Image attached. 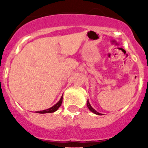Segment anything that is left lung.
Returning a JSON list of instances; mask_svg holds the SVG:
<instances>
[{"instance_id": "1", "label": "left lung", "mask_w": 148, "mask_h": 148, "mask_svg": "<svg viewBox=\"0 0 148 148\" xmlns=\"http://www.w3.org/2000/svg\"><path fill=\"white\" fill-rule=\"evenodd\" d=\"M86 106H87V107H88V108H89V110H90V111L92 112L95 113V114H98V115H100V114H101V113H99V112H97L96 110H95V109L92 108V106H91V104H90V103H89V100H87V102H86Z\"/></svg>"}]
</instances>
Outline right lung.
<instances>
[{"mask_svg": "<svg viewBox=\"0 0 148 148\" xmlns=\"http://www.w3.org/2000/svg\"><path fill=\"white\" fill-rule=\"evenodd\" d=\"M62 96H63V95H62ZM62 97H61L60 100H59V102L56 103V104H54L53 107H50V108L47 109V110H42V111H37V112H36L40 113V114H45V113H52V112H56V110H57L60 107V106L62 105V99H63V97H62Z\"/></svg>", "mask_w": 148, "mask_h": 148, "instance_id": "1", "label": "right lung"}]
</instances>
